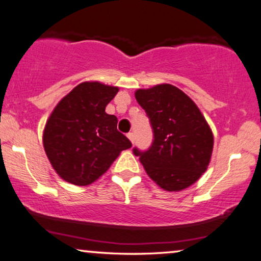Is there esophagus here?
Here are the masks:
<instances>
[{"mask_svg":"<svg viewBox=\"0 0 261 261\" xmlns=\"http://www.w3.org/2000/svg\"><path fill=\"white\" fill-rule=\"evenodd\" d=\"M127 137L132 141V143H134V133H128Z\"/></svg>","mask_w":261,"mask_h":261,"instance_id":"esophagus-1","label":"esophagus"}]
</instances>
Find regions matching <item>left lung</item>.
<instances>
[{
    "label": "left lung",
    "mask_w": 261,
    "mask_h": 261,
    "mask_svg": "<svg viewBox=\"0 0 261 261\" xmlns=\"http://www.w3.org/2000/svg\"><path fill=\"white\" fill-rule=\"evenodd\" d=\"M146 111L154 140L139 155L152 181L168 192H180L195 184L207 169L213 150V134L197 104L170 84L135 91Z\"/></svg>",
    "instance_id": "1"
}]
</instances>
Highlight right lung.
Segmentation results:
<instances>
[{
  "instance_id": "1",
  "label": "right lung",
  "mask_w": 261,
  "mask_h": 261,
  "mask_svg": "<svg viewBox=\"0 0 261 261\" xmlns=\"http://www.w3.org/2000/svg\"><path fill=\"white\" fill-rule=\"evenodd\" d=\"M118 87L85 81L54 108L43 130L48 160L62 180L89 186L106 172L132 143L117 130V118L106 113Z\"/></svg>"
}]
</instances>
